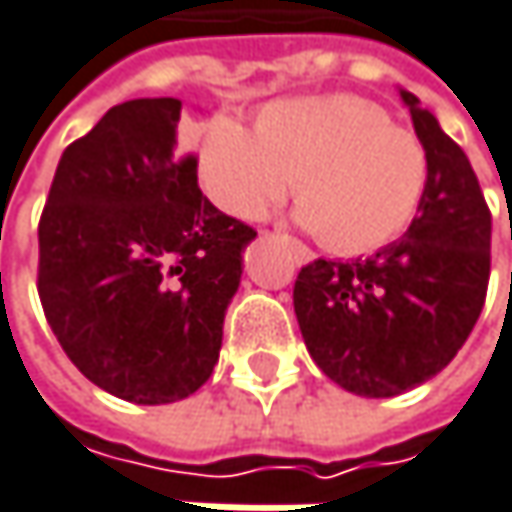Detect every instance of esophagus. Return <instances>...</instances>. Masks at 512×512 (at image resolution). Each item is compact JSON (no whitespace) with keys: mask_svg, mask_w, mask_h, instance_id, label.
<instances>
[{"mask_svg":"<svg viewBox=\"0 0 512 512\" xmlns=\"http://www.w3.org/2000/svg\"><path fill=\"white\" fill-rule=\"evenodd\" d=\"M281 243H284V246H287V249L293 252L296 263H302V266H304V263H310V260H313V252H310V249H307L304 243H299L296 237H287V234H281Z\"/></svg>","mask_w":512,"mask_h":512,"instance_id":"34e87169","label":"esophagus"}]
</instances>
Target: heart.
Returning <instances> with one entry per match:
<instances>
[{
	"instance_id": "b5f03b06",
	"label": "heart",
	"mask_w": 512,
	"mask_h": 512,
	"mask_svg": "<svg viewBox=\"0 0 512 512\" xmlns=\"http://www.w3.org/2000/svg\"><path fill=\"white\" fill-rule=\"evenodd\" d=\"M202 181L237 219H260L293 181L304 228L337 255H366L410 228L428 187V152L363 96H293L269 102L255 131L225 114L210 119Z\"/></svg>"
}]
</instances>
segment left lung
<instances>
[{
	"label": "left lung",
	"instance_id": "8db88e82",
	"mask_svg": "<svg viewBox=\"0 0 512 512\" xmlns=\"http://www.w3.org/2000/svg\"><path fill=\"white\" fill-rule=\"evenodd\" d=\"M428 187L401 240L366 260H313L293 307L316 366L343 390L393 398L442 372L472 334L487 299L489 216L466 152L407 90Z\"/></svg>",
	"mask_w": 512,
	"mask_h": 512
}]
</instances>
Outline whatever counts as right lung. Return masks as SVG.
I'll use <instances>...</instances> for the list:
<instances>
[{"mask_svg":"<svg viewBox=\"0 0 512 512\" xmlns=\"http://www.w3.org/2000/svg\"><path fill=\"white\" fill-rule=\"evenodd\" d=\"M181 99H131L64 149L40 216L37 293L78 372L134 404L210 378L257 234L178 152Z\"/></svg>","mask_w":512,"mask_h":512,"instance_id":"add662e5","label":"right lung"}]
</instances>
